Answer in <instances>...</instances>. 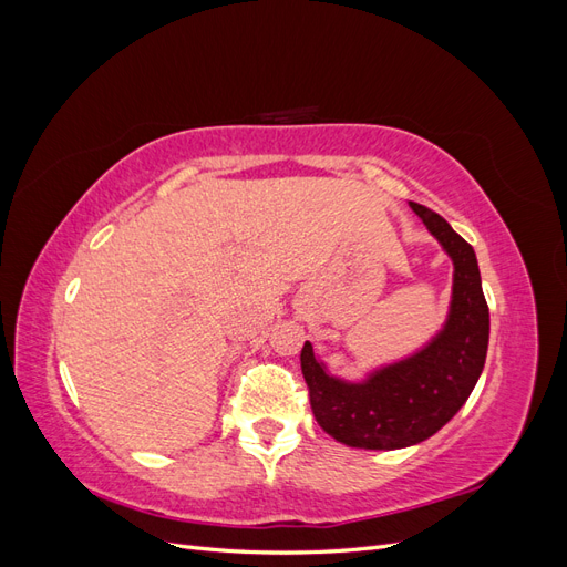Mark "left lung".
I'll return each mask as SVG.
<instances>
[{
	"instance_id": "8db88e82",
	"label": "left lung",
	"mask_w": 567,
	"mask_h": 567,
	"mask_svg": "<svg viewBox=\"0 0 567 567\" xmlns=\"http://www.w3.org/2000/svg\"><path fill=\"white\" fill-rule=\"evenodd\" d=\"M454 265L450 312L423 348L369 371L362 381L333 375L310 340L300 352L317 423L357 450H404L435 435L466 404L483 373L489 310L475 250L447 219L409 203Z\"/></svg>"
}]
</instances>
